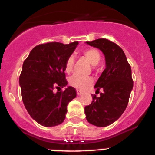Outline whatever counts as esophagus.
<instances>
[{"instance_id":"obj_1","label":"esophagus","mask_w":155,"mask_h":155,"mask_svg":"<svg viewBox=\"0 0 155 155\" xmlns=\"http://www.w3.org/2000/svg\"><path fill=\"white\" fill-rule=\"evenodd\" d=\"M77 94H78V96H80L82 94V92L80 91V90H77Z\"/></svg>"}]
</instances>
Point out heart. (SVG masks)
<instances>
[{"mask_svg":"<svg viewBox=\"0 0 155 155\" xmlns=\"http://www.w3.org/2000/svg\"><path fill=\"white\" fill-rule=\"evenodd\" d=\"M82 54L92 65H97L101 59V52L98 51V49L93 47L84 48L82 50ZM74 61V58L73 55H70L66 60L64 64V71L67 74H69L72 71ZM93 83L94 80L90 77H82L80 75L74 74L69 78V84L77 89L84 90L92 85Z\"/></svg>","mask_w":155,"mask_h":155,"instance_id":"b5f03b06","label":"heart"}]
</instances>
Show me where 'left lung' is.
<instances>
[{"label":"left lung","mask_w":155,"mask_h":155,"mask_svg":"<svg viewBox=\"0 0 155 155\" xmlns=\"http://www.w3.org/2000/svg\"><path fill=\"white\" fill-rule=\"evenodd\" d=\"M87 43L103 51L106 68L94 86L100 96L92 94V102L84 107L86 119L91 124L105 127L117 120L127 107L133 87L132 70L123 50L115 42L101 38Z\"/></svg>","instance_id":"obj_1"}]
</instances>
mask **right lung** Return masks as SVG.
Listing matches in <instances>:
<instances>
[{
  "instance_id": "obj_1",
  "label": "right lung",
  "mask_w": 155,
  "mask_h": 155,
  "mask_svg": "<svg viewBox=\"0 0 155 155\" xmlns=\"http://www.w3.org/2000/svg\"><path fill=\"white\" fill-rule=\"evenodd\" d=\"M78 42L69 44L50 42L31 50L20 75L22 100L31 117L46 127L63 123L69 102L76 97L75 88L68 87L64 64ZM56 88L58 92L54 93Z\"/></svg>"
}]
</instances>
